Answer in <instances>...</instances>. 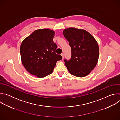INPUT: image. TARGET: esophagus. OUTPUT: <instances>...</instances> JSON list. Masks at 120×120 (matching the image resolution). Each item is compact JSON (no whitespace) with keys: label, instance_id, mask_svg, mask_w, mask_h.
I'll return each mask as SVG.
<instances>
[{"label":"esophagus","instance_id":"esophagus-1","mask_svg":"<svg viewBox=\"0 0 120 120\" xmlns=\"http://www.w3.org/2000/svg\"><path fill=\"white\" fill-rule=\"evenodd\" d=\"M61 56H62V59H64V55L63 54H61Z\"/></svg>","mask_w":120,"mask_h":120}]
</instances>
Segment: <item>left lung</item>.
I'll return each instance as SVG.
<instances>
[{"label":"left lung","instance_id":"8db88e82","mask_svg":"<svg viewBox=\"0 0 120 120\" xmlns=\"http://www.w3.org/2000/svg\"><path fill=\"white\" fill-rule=\"evenodd\" d=\"M63 33L71 48V58L64 60L68 71L77 77L87 76L98 62L99 48L97 41L89 32L82 29L70 27Z\"/></svg>","mask_w":120,"mask_h":120}]
</instances>
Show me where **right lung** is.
<instances>
[{"label":"right lung","mask_w":120,"mask_h":120,"mask_svg":"<svg viewBox=\"0 0 120 120\" xmlns=\"http://www.w3.org/2000/svg\"><path fill=\"white\" fill-rule=\"evenodd\" d=\"M55 32L49 29L34 31L20 46L22 64L31 74L39 78L52 73L61 55L56 53L57 46L53 41Z\"/></svg>","instance_id":"1"}]
</instances>
